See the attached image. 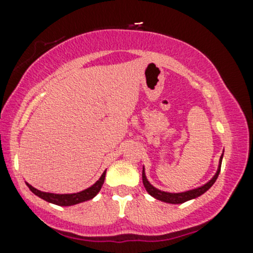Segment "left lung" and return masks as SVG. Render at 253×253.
Here are the masks:
<instances>
[{
	"instance_id": "8db88e82",
	"label": "left lung",
	"mask_w": 253,
	"mask_h": 253,
	"mask_svg": "<svg viewBox=\"0 0 253 253\" xmlns=\"http://www.w3.org/2000/svg\"><path fill=\"white\" fill-rule=\"evenodd\" d=\"M223 156H224V153L221 154L220 160H219V166H218L217 173H215L213 178H212L209 182H206L205 185L194 188V190H190V191H186V192H181V193H169V192H164V191L158 190V188L154 187L153 185H151V182L147 180V178H146V174H145L144 167H142V182H144V186L146 188V191H147V192L150 193L152 197L156 198V199L161 200V202L169 203V204H182V203L187 202V200L194 199V198L202 196L203 193H205L206 191H208L209 188L214 184L215 180H217L218 175H219V172H220Z\"/></svg>"
}]
</instances>
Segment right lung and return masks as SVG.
I'll use <instances>...</instances> for the list:
<instances>
[{
	"label": "right lung",
	"mask_w": 253,
	"mask_h": 253,
	"mask_svg": "<svg viewBox=\"0 0 253 253\" xmlns=\"http://www.w3.org/2000/svg\"><path fill=\"white\" fill-rule=\"evenodd\" d=\"M105 176H106V171L102 173V175L100 176L99 180H97L94 185H92V186L86 188V190L81 191V192L72 193V194H55V193L42 192V191L36 190L35 187H33L32 185L28 184V182H26V184L27 186L29 187V190L32 191L35 196L40 197L41 199L45 200V202L55 204V205H59V206H71V205H75V204L84 203V202H87V200L93 199V198L99 193V191L101 190L103 181H105Z\"/></svg>",
	"instance_id": "add662e5"
}]
</instances>
